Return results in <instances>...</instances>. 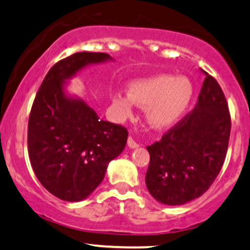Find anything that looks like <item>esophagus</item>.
<instances>
[{"label": "esophagus", "instance_id": "1", "mask_svg": "<svg viewBox=\"0 0 250 250\" xmlns=\"http://www.w3.org/2000/svg\"><path fill=\"white\" fill-rule=\"evenodd\" d=\"M128 146H129V148H130V149H135V148H138V143L136 142V141H135L134 140V138L133 137H131V136H129V138H128Z\"/></svg>", "mask_w": 250, "mask_h": 250}]
</instances>
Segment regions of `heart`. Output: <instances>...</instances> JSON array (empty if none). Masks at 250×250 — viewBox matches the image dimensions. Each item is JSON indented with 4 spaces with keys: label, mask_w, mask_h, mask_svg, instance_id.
Returning a JSON list of instances; mask_svg holds the SVG:
<instances>
[{
    "label": "heart",
    "mask_w": 250,
    "mask_h": 250,
    "mask_svg": "<svg viewBox=\"0 0 250 250\" xmlns=\"http://www.w3.org/2000/svg\"><path fill=\"white\" fill-rule=\"evenodd\" d=\"M194 94L193 83L186 77L157 74L133 81L129 93L114 96V107L120 119L133 114L135 104L146 107V119L155 129H165L178 122L188 112Z\"/></svg>",
    "instance_id": "heart-1"
}]
</instances>
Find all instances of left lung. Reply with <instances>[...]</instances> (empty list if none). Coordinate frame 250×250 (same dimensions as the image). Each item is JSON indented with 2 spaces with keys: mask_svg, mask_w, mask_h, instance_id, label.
<instances>
[{
  "mask_svg": "<svg viewBox=\"0 0 250 250\" xmlns=\"http://www.w3.org/2000/svg\"><path fill=\"white\" fill-rule=\"evenodd\" d=\"M205 76L194 109L161 141L146 146V188L165 205H184L203 195L226 158L230 135L228 104L218 81L206 72Z\"/></svg>",
  "mask_w": 250,
  "mask_h": 250,
  "instance_id": "1",
  "label": "left lung"
}]
</instances>
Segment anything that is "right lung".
<instances>
[{"label":"right lung","mask_w":250,"mask_h":250,"mask_svg":"<svg viewBox=\"0 0 250 250\" xmlns=\"http://www.w3.org/2000/svg\"><path fill=\"white\" fill-rule=\"evenodd\" d=\"M113 58L101 52H77L60 60L45 76L30 112L31 167L41 184L62 200L88 197L127 143V129L100 120L83 99L66 92L78 72Z\"/></svg>","instance_id":"add662e5"}]
</instances>
